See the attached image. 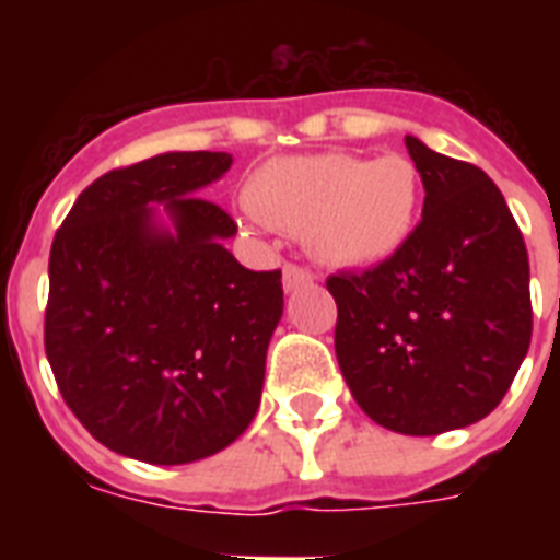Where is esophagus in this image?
<instances>
[{"instance_id": "esophagus-1", "label": "esophagus", "mask_w": 560, "mask_h": 560, "mask_svg": "<svg viewBox=\"0 0 560 560\" xmlns=\"http://www.w3.org/2000/svg\"><path fill=\"white\" fill-rule=\"evenodd\" d=\"M284 290H296L302 288V284H307V281H314V272L305 270V267H299V264H284Z\"/></svg>"}]
</instances>
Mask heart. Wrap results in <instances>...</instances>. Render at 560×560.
Returning <instances> with one entry per match:
<instances>
[{"instance_id": "obj_1", "label": "heart", "mask_w": 560, "mask_h": 560, "mask_svg": "<svg viewBox=\"0 0 560 560\" xmlns=\"http://www.w3.org/2000/svg\"><path fill=\"white\" fill-rule=\"evenodd\" d=\"M424 183L400 153L360 160L354 153H299L264 162L246 183L255 218L305 232L325 261L374 267L409 244Z\"/></svg>"}]
</instances>
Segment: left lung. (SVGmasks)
<instances>
[{
    "label": "left lung",
    "mask_w": 560,
    "mask_h": 560,
    "mask_svg": "<svg viewBox=\"0 0 560 560\" xmlns=\"http://www.w3.org/2000/svg\"><path fill=\"white\" fill-rule=\"evenodd\" d=\"M424 211L389 261L325 281L334 349L372 421L439 435L503 400L532 340L529 255L500 188L477 165L407 136Z\"/></svg>",
    "instance_id": "obj_1"
}]
</instances>
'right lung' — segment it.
I'll return each instance as SVG.
<instances>
[{"mask_svg": "<svg viewBox=\"0 0 560 560\" xmlns=\"http://www.w3.org/2000/svg\"><path fill=\"white\" fill-rule=\"evenodd\" d=\"M229 153H160L83 188L48 255L46 358L74 418L104 447L186 465L223 451L258 412L281 270L223 241L237 223L200 188ZM162 201L174 230L155 223Z\"/></svg>", "mask_w": 560, "mask_h": 560, "instance_id": "obj_1", "label": "right lung"}]
</instances>
